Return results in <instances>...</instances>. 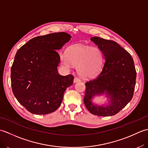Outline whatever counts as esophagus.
Returning <instances> with one entry per match:
<instances>
[{
	"label": "esophagus",
	"mask_w": 148,
	"mask_h": 148,
	"mask_svg": "<svg viewBox=\"0 0 148 148\" xmlns=\"http://www.w3.org/2000/svg\"><path fill=\"white\" fill-rule=\"evenodd\" d=\"M81 81V80H80L79 78H78V77H74V83L79 82V81Z\"/></svg>",
	"instance_id": "34e87169"
}]
</instances>
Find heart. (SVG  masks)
Segmentation results:
<instances>
[{"label":"heart","mask_w":148,"mask_h":148,"mask_svg":"<svg viewBox=\"0 0 148 148\" xmlns=\"http://www.w3.org/2000/svg\"><path fill=\"white\" fill-rule=\"evenodd\" d=\"M62 64L69 68L72 65L77 66V71L84 77H93L101 70L103 55L100 49L90 46L76 45L71 46L67 55L60 56Z\"/></svg>","instance_id":"1"}]
</instances>
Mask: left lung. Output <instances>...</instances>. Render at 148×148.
Wrapping results in <instances>:
<instances>
[{"label":"left lung","mask_w":148,"mask_h":148,"mask_svg":"<svg viewBox=\"0 0 148 148\" xmlns=\"http://www.w3.org/2000/svg\"><path fill=\"white\" fill-rule=\"evenodd\" d=\"M91 40L98 46L105 58L102 71L95 79L85 83L84 103L93 114L109 116L117 114L132 100L136 86V71L132 56L113 40L93 37ZM105 93L110 98L108 106L94 105L95 95Z\"/></svg>","instance_id":"left-lung-1"}]
</instances>
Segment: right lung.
I'll list each match as a JSON object with an SVG mask.
<instances>
[{"label": "right lung", "mask_w": 148, "mask_h": 148, "mask_svg": "<svg viewBox=\"0 0 148 148\" xmlns=\"http://www.w3.org/2000/svg\"><path fill=\"white\" fill-rule=\"evenodd\" d=\"M71 38L65 32L52 33L30 39L16 53L11 70L14 95L28 111L46 114L61 105L65 91L74 76L60 75V49Z\"/></svg>", "instance_id": "add662e5"}]
</instances>
